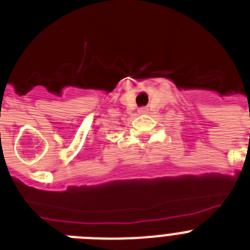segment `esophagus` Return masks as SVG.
I'll use <instances>...</instances> for the list:
<instances>
[{"instance_id":"34e87169","label":"esophagus","mask_w":250,"mask_h":250,"mask_svg":"<svg viewBox=\"0 0 250 250\" xmlns=\"http://www.w3.org/2000/svg\"><path fill=\"white\" fill-rule=\"evenodd\" d=\"M146 111H147L146 107H141V109H139V112H140V114H144V112Z\"/></svg>"}]
</instances>
